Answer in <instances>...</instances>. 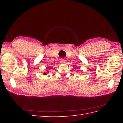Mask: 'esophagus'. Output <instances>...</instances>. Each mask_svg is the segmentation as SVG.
Masks as SVG:
<instances>
[{
    "label": "esophagus",
    "mask_w": 123,
    "mask_h": 123,
    "mask_svg": "<svg viewBox=\"0 0 123 123\" xmlns=\"http://www.w3.org/2000/svg\"><path fill=\"white\" fill-rule=\"evenodd\" d=\"M62 64H64V63L66 62V61L64 59H61V62H60Z\"/></svg>",
    "instance_id": "esophagus-1"
}]
</instances>
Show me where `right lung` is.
I'll return each mask as SVG.
<instances>
[{
	"label": "right lung",
	"mask_w": 123,
	"mask_h": 123,
	"mask_svg": "<svg viewBox=\"0 0 123 123\" xmlns=\"http://www.w3.org/2000/svg\"><path fill=\"white\" fill-rule=\"evenodd\" d=\"M43 74H44V75H47V73H45V72H44V73H43Z\"/></svg>",
	"instance_id": "add662e5"
}]
</instances>
